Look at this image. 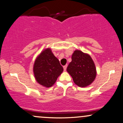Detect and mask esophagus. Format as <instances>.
I'll return each instance as SVG.
<instances>
[{
  "mask_svg": "<svg viewBox=\"0 0 123 123\" xmlns=\"http://www.w3.org/2000/svg\"><path fill=\"white\" fill-rule=\"evenodd\" d=\"M67 66H68V65H66L63 66V70H64V71H66V68H67Z\"/></svg>",
  "mask_w": 123,
  "mask_h": 123,
  "instance_id": "34e87169",
  "label": "esophagus"
}]
</instances>
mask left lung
<instances>
[{
    "instance_id": "obj_1",
    "label": "left lung",
    "mask_w": 123,
    "mask_h": 123,
    "mask_svg": "<svg viewBox=\"0 0 123 123\" xmlns=\"http://www.w3.org/2000/svg\"><path fill=\"white\" fill-rule=\"evenodd\" d=\"M66 70L75 84L82 88L91 85L97 75L95 64L91 56L79 50L74 51Z\"/></svg>"
}]
</instances>
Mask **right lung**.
<instances>
[{
    "label": "right lung",
    "instance_id": "add662e5",
    "mask_svg": "<svg viewBox=\"0 0 123 123\" xmlns=\"http://www.w3.org/2000/svg\"><path fill=\"white\" fill-rule=\"evenodd\" d=\"M63 71V67L50 48L43 50L34 63L33 73L35 80L45 88L52 86Z\"/></svg>",
    "mask_w": 123,
    "mask_h": 123
}]
</instances>
